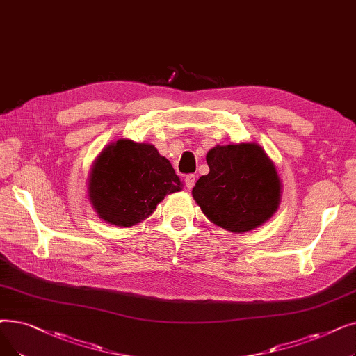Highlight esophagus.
Here are the masks:
<instances>
[{"label":"esophagus","instance_id":"obj_1","mask_svg":"<svg viewBox=\"0 0 356 356\" xmlns=\"http://www.w3.org/2000/svg\"><path fill=\"white\" fill-rule=\"evenodd\" d=\"M195 181H196V176L195 175H186V176H184V184H186L188 189H192L195 186Z\"/></svg>","mask_w":356,"mask_h":356}]
</instances>
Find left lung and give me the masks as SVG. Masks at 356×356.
<instances>
[{
  "instance_id": "1",
  "label": "left lung",
  "mask_w": 356,
  "mask_h": 356,
  "mask_svg": "<svg viewBox=\"0 0 356 356\" xmlns=\"http://www.w3.org/2000/svg\"><path fill=\"white\" fill-rule=\"evenodd\" d=\"M209 173L192 189L207 218L231 233H247L280 208L282 181L257 143L215 145L207 154Z\"/></svg>"
}]
</instances>
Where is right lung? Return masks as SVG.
Returning <instances> with one entry per match:
<instances>
[{"label":"right lung","instance_id":"obj_1","mask_svg":"<svg viewBox=\"0 0 356 356\" xmlns=\"http://www.w3.org/2000/svg\"><path fill=\"white\" fill-rule=\"evenodd\" d=\"M183 183L152 144L118 140L106 145L90 170L87 193L100 220L129 228L156 211Z\"/></svg>","mask_w":356,"mask_h":356}]
</instances>
